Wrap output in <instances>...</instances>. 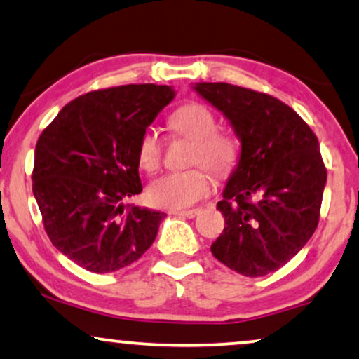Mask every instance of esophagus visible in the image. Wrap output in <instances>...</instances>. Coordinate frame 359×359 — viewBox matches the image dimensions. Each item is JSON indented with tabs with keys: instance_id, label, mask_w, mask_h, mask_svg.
Masks as SVG:
<instances>
[{
	"instance_id": "34e87169",
	"label": "esophagus",
	"mask_w": 359,
	"mask_h": 359,
	"mask_svg": "<svg viewBox=\"0 0 359 359\" xmlns=\"http://www.w3.org/2000/svg\"><path fill=\"white\" fill-rule=\"evenodd\" d=\"M198 209H188V211H173V214L175 216H181V217H194V216H198Z\"/></svg>"
}]
</instances>
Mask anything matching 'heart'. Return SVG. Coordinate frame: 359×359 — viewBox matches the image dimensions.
<instances>
[{"mask_svg": "<svg viewBox=\"0 0 359 359\" xmlns=\"http://www.w3.org/2000/svg\"><path fill=\"white\" fill-rule=\"evenodd\" d=\"M170 127L176 133L194 140L191 163H204L216 175H226L237 161V142L231 135L217 132V120L208 107L188 104L180 107L170 117ZM138 163L147 173L160 168L161 140L155 128H147L138 142ZM212 189V178L204 166L184 171H170L153 181L148 188V199L158 208H189Z\"/></svg>", "mask_w": 359, "mask_h": 359, "instance_id": "obj_1", "label": "heart"}]
</instances>
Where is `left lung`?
Segmentation results:
<instances>
[{
	"mask_svg": "<svg viewBox=\"0 0 359 359\" xmlns=\"http://www.w3.org/2000/svg\"><path fill=\"white\" fill-rule=\"evenodd\" d=\"M193 88L229 120L241 142L217 203L226 226L211 252L241 276H267L299 254L318 226L327 183L318 138L272 95L224 82Z\"/></svg>",
	"mask_w": 359,
	"mask_h": 359,
	"instance_id": "8db88e82",
	"label": "left lung"
}]
</instances>
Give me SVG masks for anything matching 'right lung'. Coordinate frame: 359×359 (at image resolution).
<instances>
[{"instance_id":"add662e5","label":"right lung","mask_w":359,"mask_h":359,"mask_svg":"<svg viewBox=\"0 0 359 359\" xmlns=\"http://www.w3.org/2000/svg\"><path fill=\"white\" fill-rule=\"evenodd\" d=\"M170 86L130 83L69 102L36 143L32 193L59 252L88 272L127 267L166 214L130 206L142 193L138 142L175 99Z\"/></svg>"}]
</instances>
